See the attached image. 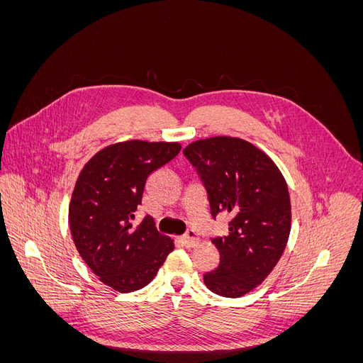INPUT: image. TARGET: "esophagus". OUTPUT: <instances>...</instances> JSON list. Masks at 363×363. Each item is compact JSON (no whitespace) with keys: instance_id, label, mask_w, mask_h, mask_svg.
Wrapping results in <instances>:
<instances>
[{"instance_id":"1","label":"esophagus","mask_w":363,"mask_h":363,"mask_svg":"<svg viewBox=\"0 0 363 363\" xmlns=\"http://www.w3.org/2000/svg\"><path fill=\"white\" fill-rule=\"evenodd\" d=\"M182 242L186 247H195L199 244V235H196L194 230H188V232L182 236Z\"/></svg>"}]
</instances>
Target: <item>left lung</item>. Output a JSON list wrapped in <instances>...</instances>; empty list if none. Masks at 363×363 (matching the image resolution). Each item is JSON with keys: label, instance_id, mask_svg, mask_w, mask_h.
Returning a JSON list of instances; mask_svg holds the SVG:
<instances>
[{"label": "left lung", "instance_id": "obj_1", "mask_svg": "<svg viewBox=\"0 0 363 363\" xmlns=\"http://www.w3.org/2000/svg\"><path fill=\"white\" fill-rule=\"evenodd\" d=\"M207 192L211 215L228 213V233L212 239L218 267L204 274L212 292L239 298L268 277L286 247L291 200L265 152L238 138L195 140L183 150Z\"/></svg>", "mask_w": 363, "mask_h": 363}]
</instances>
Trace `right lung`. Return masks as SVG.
<instances>
[{
  "label": "right lung",
  "instance_id": "obj_1",
  "mask_svg": "<svg viewBox=\"0 0 363 363\" xmlns=\"http://www.w3.org/2000/svg\"><path fill=\"white\" fill-rule=\"evenodd\" d=\"M177 142L127 140L98 151L77 179L69 227L77 251L95 276L118 292L148 284L174 250L151 216L135 227L150 175L180 152Z\"/></svg>",
  "mask_w": 363,
  "mask_h": 363
}]
</instances>
